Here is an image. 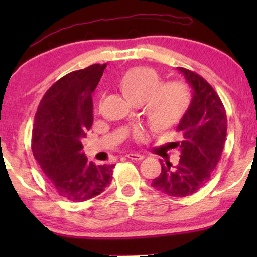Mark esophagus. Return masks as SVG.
<instances>
[{
  "instance_id": "obj_1",
  "label": "esophagus",
  "mask_w": 257,
  "mask_h": 257,
  "mask_svg": "<svg viewBox=\"0 0 257 257\" xmlns=\"http://www.w3.org/2000/svg\"><path fill=\"white\" fill-rule=\"evenodd\" d=\"M126 157L128 158V159H132V160H136V161H139L144 159V156H142V154L139 153H128L126 154Z\"/></svg>"
}]
</instances>
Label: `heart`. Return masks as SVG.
<instances>
[{
    "label": "heart",
    "instance_id": "b5f03b06",
    "mask_svg": "<svg viewBox=\"0 0 257 257\" xmlns=\"http://www.w3.org/2000/svg\"><path fill=\"white\" fill-rule=\"evenodd\" d=\"M120 89L135 103L145 101V113L158 127H170L180 119L191 103L188 86L180 80L161 84V78L151 68L139 66L128 70L119 82ZM137 140L143 139L142 132H136Z\"/></svg>",
    "mask_w": 257,
    "mask_h": 257
}]
</instances>
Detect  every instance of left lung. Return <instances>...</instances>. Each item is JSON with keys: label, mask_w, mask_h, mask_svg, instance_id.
<instances>
[{"label": "left lung", "mask_w": 257, "mask_h": 257, "mask_svg": "<svg viewBox=\"0 0 257 257\" xmlns=\"http://www.w3.org/2000/svg\"><path fill=\"white\" fill-rule=\"evenodd\" d=\"M193 90L191 104L177 126L181 138L173 144L180 150L177 166L161 164L159 177L152 186L168 196L194 194L209 181L219 163L227 135V114L219 94L196 72L178 68Z\"/></svg>", "instance_id": "1"}]
</instances>
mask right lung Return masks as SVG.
Wrapping results in <instances>:
<instances>
[{"label": "right lung", "mask_w": 257, "mask_h": 257, "mask_svg": "<svg viewBox=\"0 0 257 257\" xmlns=\"http://www.w3.org/2000/svg\"><path fill=\"white\" fill-rule=\"evenodd\" d=\"M106 64H93L58 79L35 114L31 150L49 182L63 198L82 202L112 181L114 165L89 163L82 139L93 122L92 92Z\"/></svg>", "instance_id": "obj_1"}]
</instances>
